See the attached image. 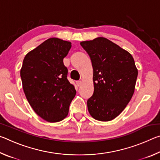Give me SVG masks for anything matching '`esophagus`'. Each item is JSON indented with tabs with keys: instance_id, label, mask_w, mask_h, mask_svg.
<instances>
[{
	"instance_id": "1",
	"label": "esophagus",
	"mask_w": 160,
	"mask_h": 160,
	"mask_svg": "<svg viewBox=\"0 0 160 160\" xmlns=\"http://www.w3.org/2000/svg\"><path fill=\"white\" fill-rule=\"evenodd\" d=\"M76 85H77L78 86H80V85H81V81H80V80L76 81Z\"/></svg>"
}]
</instances>
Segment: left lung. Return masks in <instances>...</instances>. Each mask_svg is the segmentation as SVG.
<instances>
[{
    "label": "left lung",
    "mask_w": 160,
    "mask_h": 160,
    "mask_svg": "<svg viewBox=\"0 0 160 160\" xmlns=\"http://www.w3.org/2000/svg\"><path fill=\"white\" fill-rule=\"evenodd\" d=\"M93 68L94 93L88 99L92 117L109 121L125 109L134 93L138 70L128 51L104 37L80 42Z\"/></svg>",
    "instance_id": "left-lung-1"
}]
</instances>
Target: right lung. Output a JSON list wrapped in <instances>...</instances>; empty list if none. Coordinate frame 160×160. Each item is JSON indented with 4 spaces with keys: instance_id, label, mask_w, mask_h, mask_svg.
<instances>
[{
    "instance_id": "1",
    "label": "right lung",
    "mask_w": 160,
    "mask_h": 160,
    "mask_svg": "<svg viewBox=\"0 0 160 160\" xmlns=\"http://www.w3.org/2000/svg\"><path fill=\"white\" fill-rule=\"evenodd\" d=\"M70 48L69 42L50 38L23 60L20 77L26 98L35 113L48 122L63 120L76 94L63 64Z\"/></svg>"
}]
</instances>
